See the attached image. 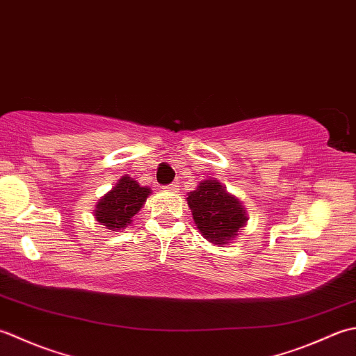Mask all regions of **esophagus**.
Here are the masks:
<instances>
[{"instance_id": "34e87169", "label": "esophagus", "mask_w": 356, "mask_h": 356, "mask_svg": "<svg viewBox=\"0 0 356 356\" xmlns=\"http://www.w3.org/2000/svg\"><path fill=\"white\" fill-rule=\"evenodd\" d=\"M179 186L178 184H175V183H172V184H168V186H164L163 188H165V191H169V192H178L179 188H178Z\"/></svg>"}]
</instances>
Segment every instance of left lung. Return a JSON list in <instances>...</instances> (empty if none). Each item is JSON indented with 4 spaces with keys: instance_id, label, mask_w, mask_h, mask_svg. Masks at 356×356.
Listing matches in <instances>:
<instances>
[{
    "instance_id": "left-lung-1",
    "label": "left lung",
    "mask_w": 356,
    "mask_h": 356,
    "mask_svg": "<svg viewBox=\"0 0 356 356\" xmlns=\"http://www.w3.org/2000/svg\"><path fill=\"white\" fill-rule=\"evenodd\" d=\"M187 204L200 232L213 244H226L248 221L244 207L216 179H206L188 193Z\"/></svg>"
}]
</instances>
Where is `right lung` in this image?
<instances>
[{
	"label": "right lung",
	"mask_w": 356,
	"mask_h": 356,
	"mask_svg": "<svg viewBox=\"0 0 356 356\" xmlns=\"http://www.w3.org/2000/svg\"><path fill=\"white\" fill-rule=\"evenodd\" d=\"M150 193L149 187H141L129 177H122L111 192L99 200L95 218L108 230H121L132 222Z\"/></svg>",
	"instance_id": "obj_1"
}]
</instances>
